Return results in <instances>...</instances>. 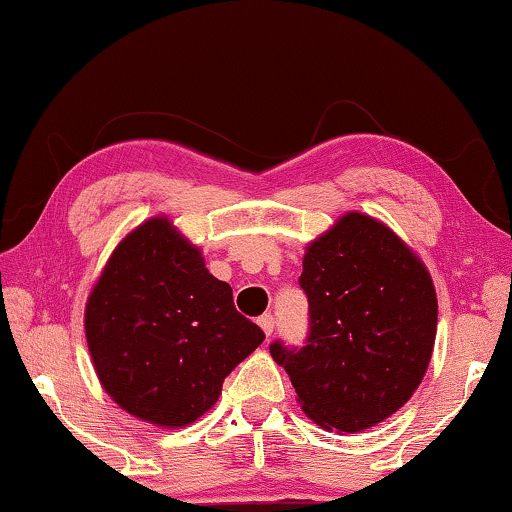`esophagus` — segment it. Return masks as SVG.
<instances>
[{"instance_id": "obj_1", "label": "esophagus", "mask_w": 512, "mask_h": 512, "mask_svg": "<svg viewBox=\"0 0 512 512\" xmlns=\"http://www.w3.org/2000/svg\"><path fill=\"white\" fill-rule=\"evenodd\" d=\"M257 324L262 326V331H264L266 335H271V333H273V329H276V319H273L271 312H266V315L259 317V319H257Z\"/></svg>"}]
</instances>
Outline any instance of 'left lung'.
<instances>
[{"mask_svg":"<svg viewBox=\"0 0 512 512\" xmlns=\"http://www.w3.org/2000/svg\"><path fill=\"white\" fill-rule=\"evenodd\" d=\"M308 296L301 347L273 340L301 409L322 427L361 432L411 398L437 335L430 273L388 227L347 213L310 243L299 278Z\"/></svg>","mask_w":512,"mask_h":512,"instance_id":"8db88e82","label":"left lung"}]
</instances>
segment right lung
Here are the masks:
<instances>
[{
  "label": "right lung",
  "mask_w": 512,
  "mask_h": 512,
  "mask_svg": "<svg viewBox=\"0 0 512 512\" xmlns=\"http://www.w3.org/2000/svg\"><path fill=\"white\" fill-rule=\"evenodd\" d=\"M85 331L110 398L142 421L181 427L218 402L223 381L262 345L200 250L151 218L114 250L91 292Z\"/></svg>",
  "instance_id": "1"
}]
</instances>
